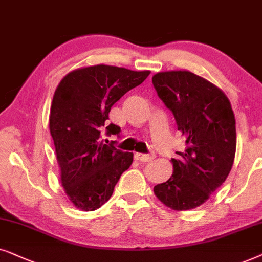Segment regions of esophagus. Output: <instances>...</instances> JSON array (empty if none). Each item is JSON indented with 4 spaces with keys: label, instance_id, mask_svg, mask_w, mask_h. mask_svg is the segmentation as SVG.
Listing matches in <instances>:
<instances>
[{
    "label": "esophagus",
    "instance_id": "esophagus-1",
    "mask_svg": "<svg viewBox=\"0 0 262 262\" xmlns=\"http://www.w3.org/2000/svg\"><path fill=\"white\" fill-rule=\"evenodd\" d=\"M155 153H149V155H145V153H135L134 158L140 162H149V160L155 159Z\"/></svg>",
    "mask_w": 262,
    "mask_h": 262
}]
</instances>
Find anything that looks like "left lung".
Listing matches in <instances>:
<instances>
[{"instance_id":"8db88e82","label":"left lung","mask_w":262,"mask_h":262,"mask_svg":"<svg viewBox=\"0 0 262 262\" xmlns=\"http://www.w3.org/2000/svg\"><path fill=\"white\" fill-rule=\"evenodd\" d=\"M157 95L175 117L186 141L173 172L153 188L156 196L175 211L195 208L208 200L231 170L236 153V121L231 104L213 83L188 71L153 75Z\"/></svg>"}]
</instances>
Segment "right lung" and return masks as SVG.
Returning a JSON list of instances; mask_svg holds the SVG:
<instances>
[{"instance_id":"right-lung-1","label":"right lung","mask_w":262,"mask_h":262,"mask_svg":"<svg viewBox=\"0 0 262 262\" xmlns=\"http://www.w3.org/2000/svg\"><path fill=\"white\" fill-rule=\"evenodd\" d=\"M149 71L135 72L97 64L68 73L52 98L49 128L61 183L75 207L95 211L109 200L122 173L133 163V153L102 140L100 132L118 135L110 123L111 106L128 91L144 82Z\"/></svg>"}]
</instances>
